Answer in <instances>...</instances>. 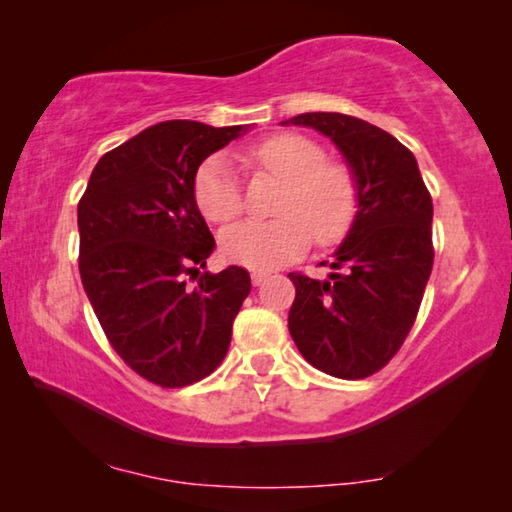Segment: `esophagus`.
<instances>
[{
    "label": "esophagus",
    "instance_id": "obj_1",
    "mask_svg": "<svg viewBox=\"0 0 512 512\" xmlns=\"http://www.w3.org/2000/svg\"><path fill=\"white\" fill-rule=\"evenodd\" d=\"M266 277H268V273H264V271H253V273H250V280H253L255 287H259V284L266 282Z\"/></svg>",
    "mask_w": 512,
    "mask_h": 512
}]
</instances>
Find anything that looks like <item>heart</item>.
Returning <instances> with one entry per match:
<instances>
[{"label":"heart","mask_w":512,"mask_h":512,"mask_svg":"<svg viewBox=\"0 0 512 512\" xmlns=\"http://www.w3.org/2000/svg\"><path fill=\"white\" fill-rule=\"evenodd\" d=\"M250 162L284 183L275 221H246L225 230V259L253 271H271L298 259L311 244H334L357 216L359 192L352 171L327 162L320 146L296 133L268 137L250 149ZM194 198L207 221L230 223L244 210L235 171L225 155L207 158L194 180Z\"/></svg>","instance_id":"heart-1"}]
</instances>
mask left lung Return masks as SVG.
Returning a JSON list of instances; mask_svg holds the SVG:
<instances>
[{"mask_svg":"<svg viewBox=\"0 0 512 512\" xmlns=\"http://www.w3.org/2000/svg\"><path fill=\"white\" fill-rule=\"evenodd\" d=\"M332 140L357 180L359 207L325 280L289 273V332L311 366L363 379L402 348L427 287L433 203L415 155L391 133L341 112H305L282 126Z\"/></svg>","mask_w":512,"mask_h":512,"instance_id":"left-lung-1","label":"left lung"}]
</instances>
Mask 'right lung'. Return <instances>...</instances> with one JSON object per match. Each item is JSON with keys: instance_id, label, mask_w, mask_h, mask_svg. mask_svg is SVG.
Returning <instances> with one entry per match:
<instances>
[{"instance_id": "add662e5", "label": "right lung", "mask_w": 512, "mask_h": 512, "mask_svg": "<svg viewBox=\"0 0 512 512\" xmlns=\"http://www.w3.org/2000/svg\"><path fill=\"white\" fill-rule=\"evenodd\" d=\"M248 128L160 121L103 155L79 203L83 289L115 352L158 386L216 370L250 293L241 266L185 287L216 246L194 198L196 171Z\"/></svg>"}]
</instances>
